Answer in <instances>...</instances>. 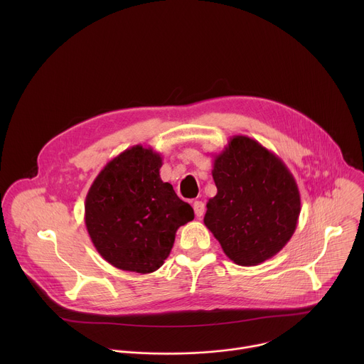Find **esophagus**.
<instances>
[{"label": "esophagus", "instance_id": "esophagus-1", "mask_svg": "<svg viewBox=\"0 0 364 364\" xmlns=\"http://www.w3.org/2000/svg\"><path fill=\"white\" fill-rule=\"evenodd\" d=\"M193 209H194L196 216H197L198 219H201L203 215H204V212H205V205H204L203 201H194V203H193Z\"/></svg>", "mask_w": 364, "mask_h": 364}]
</instances>
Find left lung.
<instances>
[{
    "instance_id": "obj_1",
    "label": "left lung",
    "mask_w": 364,
    "mask_h": 364,
    "mask_svg": "<svg viewBox=\"0 0 364 364\" xmlns=\"http://www.w3.org/2000/svg\"><path fill=\"white\" fill-rule=\"evenodd\" d=\"M218 194L207 201L204 225L226 256L255 267L275 256L292 237L301 197L284 161L262 144L235 135L215 155Z\"/></svg>"
}]
</instances>
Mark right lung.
I'll use <instances>...</instances> for the list:
<instances>
[{"label":"right lung","mask_w":364,"mask_h":364,"mask_svg":"<svg viewBox=\"0 0 364 364\" xmlns=\"http://www.w3.org/2000/svg\"><path fill=\"white\" fill-rule=\"evenodd\" d=\"M161 154L134 145L93 180L85 200V225L99 255L112 267L151 274L163 267L193 207L160 177Z\"/></svg>","instance_id":"1"}]
</instances>
